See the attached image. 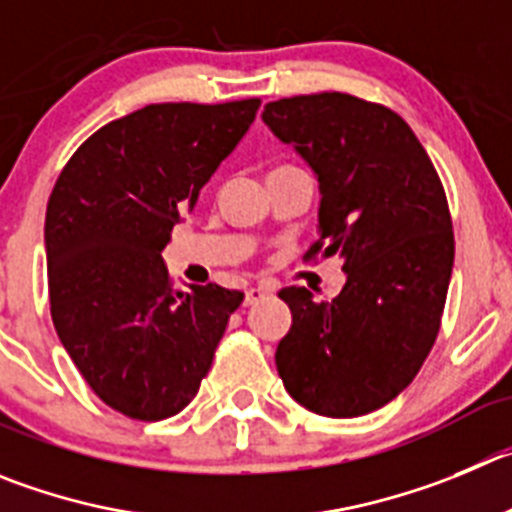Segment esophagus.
<instances>
[{
    "label": "esophagus",
    "mask_w": 512,
    "mask_h": 512,
    "mask_svg": "<svg viewBox=\"0 0 512 512\" xmlns=\"http://www.w3.org/2000/svg\"><path fill=\"white\" fill-rule=\"evenodd\" d=\"M267 295H272V288H265V285H257V288H250L245 293V305L260 303V300H265Z\"/></svg>",
    "instance_id": "1"
}]
</instances>
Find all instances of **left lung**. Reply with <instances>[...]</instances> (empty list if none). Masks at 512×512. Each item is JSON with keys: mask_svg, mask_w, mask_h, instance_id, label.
<instances>
[{"mask_svg": "<svg viewBox=\"0 0 512 512\" xmlns=\"http://www.w3.org/2000/svg\"><path fill=\"white\" fill-rule=\"evenodd\" d=\"M262 121L308 161L321 186L318 242L343 257L333 300L283 288L293 313L275 364L298 404L348 419L412 384L437 341L455 262L452 217L427 151L391 108L348 93L265 105Z\"/></svg>", "mask_w": 512, "mask_h": 512, "instance_id": "obj_1", "label": "left lung"}]
</instances>
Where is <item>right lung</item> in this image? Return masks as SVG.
Segmentation results:
<instances>
[{
	"label": "right lung",
	"instance_id": "1",
	"mask_svg": "<svg viewBox=\"0 0 512 512\" xmlns=\"http://www.w3.org/2000/svg\"><path fill=\"white\" fill-rule=\"evenodd\" d=\"M260 98L154 103L95 131L47 202L50 313L103 404L141 422L197 396L245 293L171 288L161 250L252 126Z\"/></svg>",
	"mask_w": 512,
	"mask_h": 512
}]
</instances>
